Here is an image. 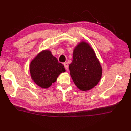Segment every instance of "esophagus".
Listing matches in <instances>:
<instances>
[{
	"label": "esophagus",
	"mask_w": 131,
	"mask_h": 131,
	"mask_svg": "<svg viewBox=\"0 0 131 131\" xmlns=\"http://www.w3.org/2000/svg\"><path fill=\"white\" fill-rule=\"evenodd\" d=\"M63 65H64V66H65V69H66V70H68V63H67V62H65V63H63Z\"/></svg>",
	"instance_id": "1"
}]
</instances>
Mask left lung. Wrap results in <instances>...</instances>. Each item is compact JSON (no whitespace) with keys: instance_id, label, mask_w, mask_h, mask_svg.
<instances>
[{"instance_id":"left-lung-1","label":"left lung","mask_w":131,"mask_h":131,"mask_svg":"<svg viewBox=\"0 0 131 131\" xmlns=\"http://www.w3.org/2000/svg\"><path fill=\"white\" fill-rule=\"evenodd\" d=\"M69 70L75 84L83 91L95 87L102 75V68L95 53L84 41L78 44L74 49Z\"/></svg>"}]
</instances>
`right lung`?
I'll return each instance as SVG.
<instances>
[{"label":"right lung","instance_id":"add662e5","mask_svg":"<svg viewBox=\"0 0 131 131\" xmlns=\"http://www.w3.org/2000/svg\"><path fill=\"white\" fill-rule=\"evenodd\" d=\"M64 66L48 50L39 53L31 62L30 71L31 77L38 86L47 88L56 81L59 75L65 72Z\"/></svg>","mask_w":131,"mask_h":131}]
</instances>
